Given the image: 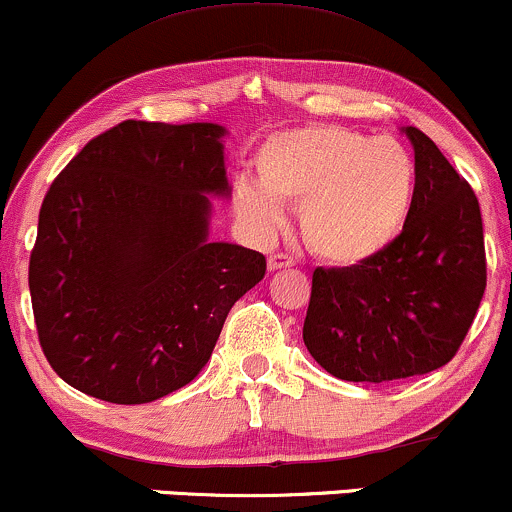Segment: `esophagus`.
I'll use <instances>...</instances> for the list:
<instances>
[{
  "mask_svg": "<svg viewBox=\"0 0 512 512\" xmlns=\"http://www.w3.org/2000/svg\"><path fill=\"white\" fill-rule=\"evenodd\" d=\"M294 258L287 254H270L268 256V270H282V268H292Z\"/></svg>",
  "mask_w": 512,
  "mask_h": 512,
  "instance_id": "1",
  "label": "esophagus"
}]
</instances>
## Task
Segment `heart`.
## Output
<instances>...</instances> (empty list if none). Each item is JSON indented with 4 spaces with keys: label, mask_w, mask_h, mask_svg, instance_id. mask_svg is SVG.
<instances>
[{
    "label": "heart",
    "mask_w": 512,
    "mask_h": 512,
    "mask_svg": "<svg viewBox=\"0 0 512 512\" xmlns=\"http://www.w3.org/2000/svg\"><path fill=\"white\" fill-rule=\"evenodd\" d=\"M258 184L239 182L234 206L258 232L278 230L282 203L299 206L306 244L323 261L354 266L381 254L405 227L417 191L410 150L338 124L273 134L256 153Z\"/></svg>",
    "instance_id": "obj_1"
}]
</instances>
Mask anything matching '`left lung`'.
<instances>
[{
	"mask_svg": "<svg viewBox=\"0 0 512 512\" xmlns=\"http://www.w3.org/2000/svg\"><path fill=\"white\" fill-rule=\"evenodd\" d=\"M417 191L388 249L316 268L304 345L328 374L383 383L441 369L460 350L486 290L484 225L472 186L424 131L407 126Z\"/></svg>",
	"mask_w": 512,
	"mask_h": 512,
	"instance_id": "left-lung-1",
	"label": "left lung"
}]
</instances>
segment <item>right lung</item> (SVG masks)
<instances>
[{"mask_svg":"<svg viewBox=\"0 0 512 512\" xmlns=\"http://www.w3.org/2000/svg\"><path fill=\"white\" fill-rule=\"evenodd\" d=\"M218 124L126 122L90 138L47 189L28 287L47 362L114 405L194 381L266 256L208 242L227 196Z\"/></svg>","mask_w":512,"mask_h":512,"instance_id":"obj_1","label":"right lung"}]
</instances>
